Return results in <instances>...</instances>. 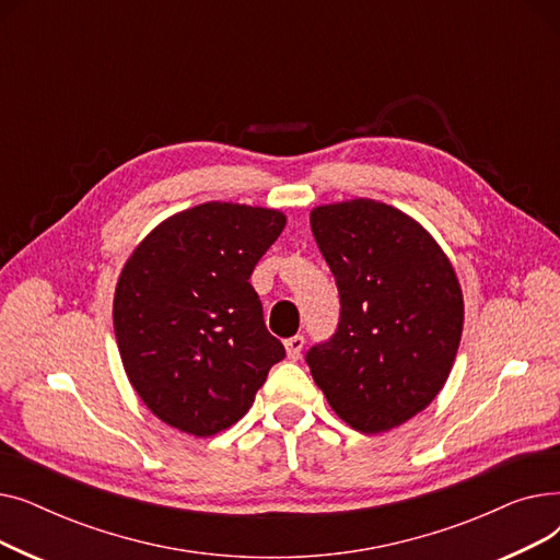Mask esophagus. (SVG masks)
I'll list each match as a JSON object with an SVG mask.
<instances>
[{
	"mask_svg": "<svg viewBox=\"0 0 560 560\" xmlns=\"http://www.w3.org/2000/svg\"><path fill=\"white\" fill-rule=\"evenodd\" d=\"M285 354L290 361H298L302 357V349H304V336H292L285 342Z\"/></svg>",
	"mask_w": 560,
	"mask_h": 560,
	"instance_id": "esophagus-1",
	"label": "esophagus"
}]
</instances>
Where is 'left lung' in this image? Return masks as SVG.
Segmentation results:
<instances>
[{"label":"left lung","instance_id":"8db88e82","mask_svg":"<svg viewBox=\"0 0 560 560\" xmlns=\"http://www.w3.org/2000/svg\"><path fill=\"white\" fill-rule=\"evenodd\" d=\"M340 292L334 338L306 363L336 416L386 433L443 390L463 336V290L433 235L390 203L357 197L311 211Z\"/></svg>","mask_w":560,"mask_h":560}]
</instances>
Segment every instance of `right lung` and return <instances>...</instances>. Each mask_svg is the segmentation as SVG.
Here are the masks:
<instances>
[{
  "label": "right lung",
  "instance_id": "obj_1",
  "mask_svg": "<svg viewBox=\"0 0 560 560\" xmlns=\"http://www.w3.org/2000/svg\"><path fill=\"white\" fill-rule=\"evenodd\" d=\"M283 226L277 209L206 201L165 218L127 258L115 340L129 384L165 424L197 438L229 429L285 357L249 283Z\"/></svg>",
  "mask_w": 560,
  "mask_h": 560
}]
</instances>
